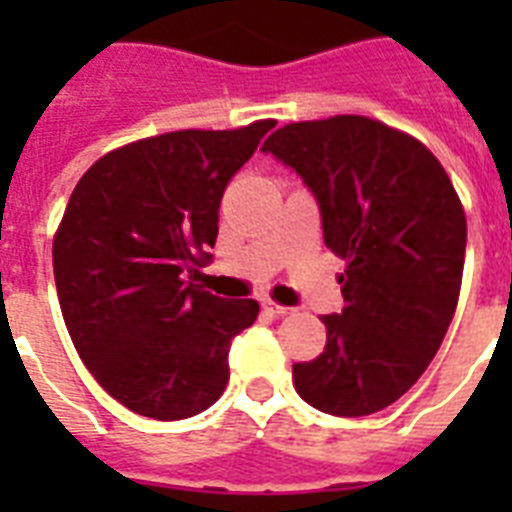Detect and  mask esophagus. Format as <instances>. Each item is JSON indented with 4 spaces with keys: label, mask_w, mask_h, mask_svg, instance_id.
Masks as SVG:
<instances>
[{
    "label": "esophagus",
    "mask_w": 512,
    "mask_h": 512,
    "mask_svg": "<svg viewBox=\"0 0 512 512\" xmlns=\"http://www.w3.org/2000/svg\"><path fill=\"white\" fill-rule=\"evenodd\" d=\"M263 308L268 313H271V316H276V319H284V316H289V313H292V308H284V305H276V303H271V300H268V303H263Z\"/></svg>",
    "instance_id": "1"
}]
</instances>
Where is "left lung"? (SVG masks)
I'll return each mask as SVG.
<instances>
[{"label": "left lung", "instance_id": "left-lung-1", "mask_svg": "<svg viewBox=\"0 0 512 512\" xmlns=\"http://www.w3.org/2000/svg\"><path fill=\"white\" fill-rule=\"evenodd\" d=\"M263 151L316 193L324 244L345 260V308L324 316V353L292 366V382L321 412H380L420 380L457 311L460 196L420 140L369 116L284 124Z\"/></svg>", "mask_w": 512, "mask_h": 512}]
</instances>
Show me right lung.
Listing matches in <instances>:
<instances>
[{
  "label": "right lung",
  "mask_w": 512,
  "mask_h": 512,
  "mask_svg": "<svg viewBox=\"0 0 512 512\" xmlns=\"http://www.w3.org/2000/svg\"><path fill=\"white\" fill-rule=\"evenodd\" d=\"M177 130L108 151L76 183L52 239L76 353L130 412L185 420L228 385V348L255 300H223L185 273L207 263L225 185L273 127Z\"/></svg>",
  "instance_id": "right-lung-1"
}]
</instances>
